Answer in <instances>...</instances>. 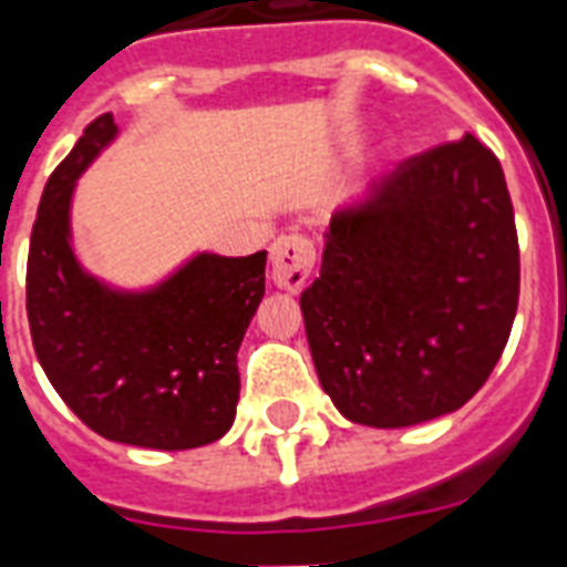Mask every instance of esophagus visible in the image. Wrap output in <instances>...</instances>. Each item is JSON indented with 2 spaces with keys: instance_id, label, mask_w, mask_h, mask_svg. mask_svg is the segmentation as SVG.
I'll list each match as a JSON object with an SVG mask.
<instances>
[{
  "instance_id": "1",
  "label": "esophagus",
  "mask_w": 567,
  "mask_h": 567,
  "mask_svg": "<svg viewBox=\"0 0 567 567\" xmlns=\"http://www.w3.org/2000/svg\"><path fill=\"white\" fill-rule=\"evenodd\" d=\"M315 267V246L309 237L282 235L270 246V276L282 291H302Z\"/></svg>"
}]
</instances>
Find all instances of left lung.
Listing matches in <instances>:
<instances>
[{
	"label": "left lung",
	"instance_id": "left-lung-1",
	"mask_svg": "<svg viewBox=\"0 0 567 567\" xmlns=\"http://www.w3.org/2000/svg\"><path fill=\"white\" fill-rule=\"evenodd\" d=\"M517 297L503 166L466 133L413 154L365 202L336 210L300 309L332 404L360 425L408 427L485 386Z\"/></svg>",
	"mask_w": 567,
	"mask_h": 567
}]
</instances>
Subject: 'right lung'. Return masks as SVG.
Instances as JSON below:
<instances>
[{
	"instance_id": "right-lung-1",
	"label": "right lung",
	"mask_w": 567,
	"mask_h": 567,
	"mask_svg": "<svg viewBox=\"0 0 567 567\" xmlns=\"http://www.w3.org/2000/svg\"><path fill=\"white\" fill-rule=\"evenodd\" d=\"M94 118L43 187L25 265V315L41 369L101 437L142 449H196L235 422L237 348L265 297L267 252L196 255L145 293L110 291L71 249V193L106 142Z\"/></svg>"
}]
</instances>
